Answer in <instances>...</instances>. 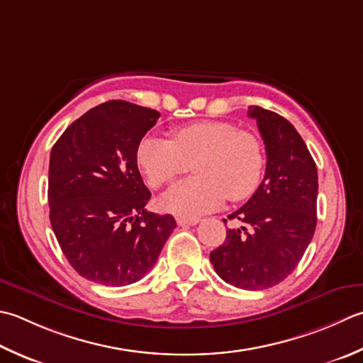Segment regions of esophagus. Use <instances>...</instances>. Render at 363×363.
I'll use <instances>...</instances> for the list:
<instances>
[{"label": "esophagus", "mask_w": 363, "mask_h": 363, "mask_svg": "<svg viewBox=\"0 0 363 363\" xmlns=\"http://www.w3.org/2000/svg\"><path fill=\"white\" fill-rule=\"evenodd\" d=\"M176 222L179 226H194V225L200 222V220H198V218H187V217H177Z\"/></svg>", "instance_id": "34e87169"}]
</instances>
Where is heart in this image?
<instances>
[{
    "instance_id": "1",
    "label": "heart",
    "mask_w": 363,
    "mask_h": 363,
    "mask_svg": "<svg viewBox=\"0 0 363 363\" xmlns=\"http://www.w3.org/2000/svg\"><path fill=\"white\" fill-rule=\"evenodd\" d=\"M137 160L149 187L159 189L194 163L196 176L177 182L160 198V208L184 217L216 211L226 198L240 201L257 190L264 154L257 135L226 121H196L177 127L173 138L147 135Z\"/></svg>"
}]
</instances>
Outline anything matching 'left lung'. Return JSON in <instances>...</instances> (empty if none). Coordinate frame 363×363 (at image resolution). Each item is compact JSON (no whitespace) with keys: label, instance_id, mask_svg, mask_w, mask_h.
Here are the masks:
<instances>
[{"label":"left lung","instance_id":"obj_1","mask_svg":"<svg viewBox=\"0 0 363 363\" xmlns=\"http://www.w3.org/2000/svg\"><path fill=\"white\" fill-rule=\"evenodd\" d=\"M248 116L257 119L266 145L264 179L250 200L228 216L240 226L226 230L225 242L211 252V262L230 285L261 291L294 271L313 238L318 169L289 121L261 106H248Z\"/></svg>","mask_w":363,"mask_h":363}]
</instances>
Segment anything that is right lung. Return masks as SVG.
<instances>
[{
    "mask_svg": "<svg viewBox=\"0 0 363 363\" xmlns=\"http://www.w3.org/2000/svg\"><path fill=\"white\" fill-rule=\"evenodd\" d=\"M160 113L125 101L94 106L52 147L50 223L75 271L105 286L138 281L157 261L173 216L146 211L137 149Z\"/></svg>",
    "mask_w": 363,
    "mask_h": 363,
    "instance_id": "right-lung-1",
    "label": "right lung"
}]
</instances>
